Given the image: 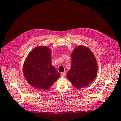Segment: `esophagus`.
<instances>
[{"instance_id": "34e87169", "label": "esophagus", "mask_w": 121, "mask_h": 121, "mask_svg": "<svg viewBox=\"0 0 121 121\" xmlns=\"http://www.w3.org/2000/svg\"><path fill=\"white\" fill-rule=\"evenodd\" d=\"M65 75V72H61V73H60V76L61 77H64Z\"/></svg>"}]
</instances>
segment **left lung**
Segmentation results:
<instances>
[{
    "mask_svg": "<svg viewBox=\"0 0 121 121\" xmlns=\"http://www.w3.org/2000/svg\"><path fill=\"white\" fill-rule=\"evenodd\" d=\"M71 66L67 77L75 87L87 86L94 80L97 74L98 65L95 56L89 48L79 45L71 54Z\"/></svg>",
    "mask_w": 121,
    "mask_h": 121,
    "instance_id": "8db88e82",
    "label": "left lung"
}]
</instances>
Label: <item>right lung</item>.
Returning a JSON list of instances; mask_svg holds the SVG:
<instances>
[{
  "label": "right lung",
  "mask_w": 121,
  "mask_h": 121,
  "mask_svg": "<svg viewBox=\"0 0 121 121\" xmlns=\"http://www.w3.org/2000/svg\"><path fill=\"white\" fill-rule=\"evenodd\" d=\"M52 52L49 47L39 46L29 52L24 61V77L31 86L47 90L59 78L60 74L52 64Z\"/></svg>",
  "instance_id": "right-lung-1"
}]
</instances>
